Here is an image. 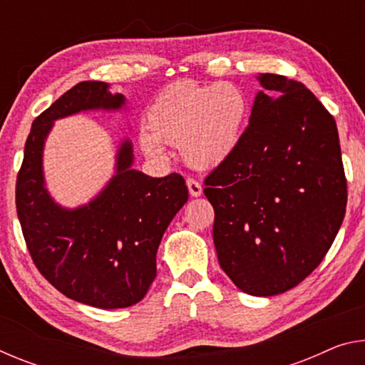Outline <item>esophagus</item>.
Masks as SVG:
<instances>
[{
    "label": "esophagus",
    "mask_w": 365,
    "mask_h": 365,
    "mask_svg": "<svg viewBox=\"0 0 365 365\" xmlns=\"http://www.w3.org/2000/svg\"><path fill=\"white\" fill-rule=\"evenodd\" d=\"M187 187H188V191H190L191 196H195V197L201 196L202 187H201L200 182L195 180V178H187Z\"/></svg>",
    "instance_id": "esophagus-1"
}]
</instances>
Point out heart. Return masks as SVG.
Here are the masks:
<instances>
[{"mask_svg": "<svg viewBox=\"0 0 365 365\" xmlns=\"http://www.w3.org/2000/svg\"><path fill=\"white\" fill-rule=\"evenodd\" d=\"M250 114L248 96L238 85L182 80L154 98L140 145L150 158H163L160 143L177 145L195 169H212L240 145Z\"/></svg>", "mask_w": 365, "mask_h": 365, "instance_id": "b5f03b06", "label": "heart"}]
</instances>
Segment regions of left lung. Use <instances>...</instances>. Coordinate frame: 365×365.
Wrapping results in <instances>:
<instances>
[{"label": "left lung", "instance_id": "1", "mask_svg": "<svg viewBox=\"0 0 365 365\" xmlns=\"http://www.w3.org/2000/svg\"><path fill=\"white\" fill-rule=\"evenodd\" d=\"M237 150L205 180L222 270L252 296L285 293L322 262L341 227L348 188L333 115L311 90L257 77Z\"/></svg>", "mask_w": 365, "mask_h": 365}]
</instances>
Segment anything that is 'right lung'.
Listing matches in <instances>:
<instances>
[{
	"label": "right lung",
	"mask_w": 365,
	"mask_h": 365,
	"mask_svg": "<svg viewBox=\"0 0 365 365\" xmlns=\"http://www.w3.org/2000/svg\"><path fill=\"white\" fill-rule=\"evenodd\" d=\"M125 98L104 82H80L36 117L16 182V207L32 261L73 301L100 309L137 304L156 279V252L188 200L182 175L153 178L132 169L128 140L117 151L115 175L93 201L66 209L43 178V146L53 122L90 109H120Z\"/></svg>",
	"instance_id": "right-lung-1"
}]
</instances>
